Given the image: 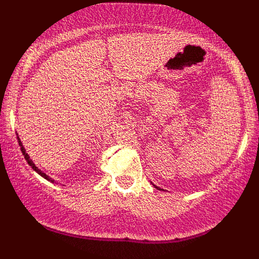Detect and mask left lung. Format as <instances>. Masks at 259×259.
Masks as SVG:
<instances>
[{"label": "left lung", "instance_id": "left-lung-1", "mask_svg": "<svg viewBox=\"0 0 259 259\" xmlns=\"http://www.w3.org/2000/svg\"><path fill=\"white\" fill-rule=\"evenodd\" d=\"M151 184H152V185H153V186L155 187V189H158V190H162V189H160V187H158L157 185H154V184H153V183H152V182H151Z\"/></svg>", "mask_w": 259, "mask_h": 259}]
</instances>
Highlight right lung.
<instances>
[{
    "label": "right lung",
    "instance_id": "add662e5",
    "mask_svg": "<svg viewBox=\"0 0 259 259\" xmlns=\"http://www.w3.org/2000/svg\"><path fill=\"white\" fill-rule=\"evenodd\" d=\"M17 141H19V145H20V147H21V151H22V154L24 155V159H26V160H27V162H28V164H29V165L31 166V168H33V169H34V171H35V172H36V173H38V175H40L41 177H44V178H45V179H47V180H48V182H51V183H55V180H54V179H53V178H51V177H49L48 175H46V173H44V172H42V171H41V169H40V168H38V167H37V166L34 164V162H33V160H31V159H30V157H29V155H28V153H27V152H26V148H24V147H23V145H22V141H21V139H20V137H19V134H17Z\"/></svg>",
    "mask_w": 259,
    "mask_h": 259
}]
</instances>
